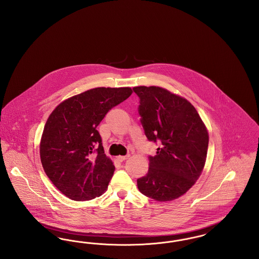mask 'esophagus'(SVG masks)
Returning a JSON list of instances; mask_svg holds the SVG:
<instances>
[{"label": "esophagus", "instance_id": "esophagus-1", "mask_svg": "<svg viewBox=\"0 0 259 259\" xmlns=\"http://www.w3.org/2000/svg\"><path fill=\"white\" fill-rule=\"evenodd\" d=\"M129 154H127V155H118L117 156V159L120 161V162H122V161L126 160V159H128L129 158Z\"/></svg>", "mask_w": 259, "mask_h": 259}]
</instances>
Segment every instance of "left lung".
Here are the masks:
<instances>
[{
  "mask_svg": "<svg viewBox=\"0 0 259 259\" xmlns=\"http://www.w3.org/2000/svg\"><path fill=\"white\" fill-rule=\"evenodd\" d=\"M139 112L149 141L159 142L149 156L148 174L137 180L144 195L158 202L183 196L203 172L209 133L196 109L186 99L159 87H136Z\"/></svg>",
  "mask_w": 259,
  "mask_h": 259,
  "instance_id": "1",
  "label": "left lung"
}]
</instances>
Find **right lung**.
<instances>
[{"label": "right lung", "instance_id": "obj_1", "mask_svg": "<svg viewBox=\"0 0 259 259\" xmlns=\"http://www.w3.org/2000/svg\"><path fill=\"white\" fill-rule=\"evenodd\" d=\"M132 93L131 87H97L64 100L50 113L39 156L47 176L66 197L87 201L108 189L114 165L96 128Z\"/></svg>", "mask_w": 259, "mask_h": 259}]
</instances>
